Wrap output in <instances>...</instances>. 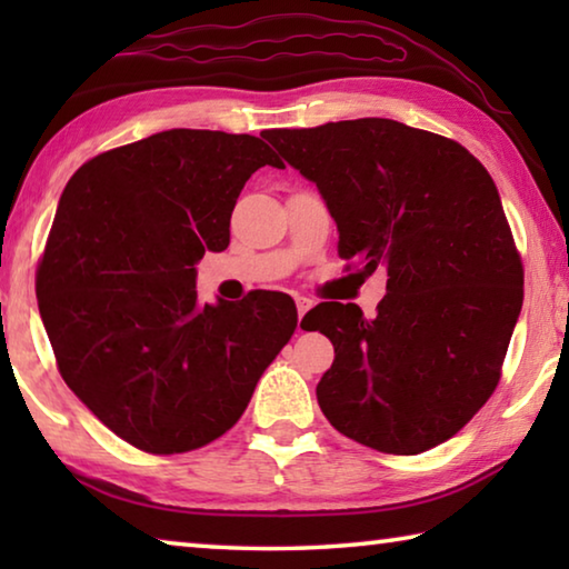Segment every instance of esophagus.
<instances>
[{"mask_svg": "<svg viewBox=\"0 0 569 569\" xmlns=\"http://www.w3.org/2000/svg\"><path fill=\"white\" fill-rule=\"evenodd\" d=\"M313 306V301L311 298H306V296H296V308H298V331H301V319H303V313L308 311V308Z\"/></svg>", "mask_w": 569, "mask_h": 569, "instance_id": "obj_1", "label": "esophagus"}]
</instances>
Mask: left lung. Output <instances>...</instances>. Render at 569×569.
Masks as SVG:
<instances>
[{
    "label": "left lung",
    "mask_w": 569,
    "mask_h": 569,
    "mask_svg": "<svg viewBox=\"0 0 569 569\" xmlns=\"http://www.w3.org/2000/svg\"><path fill=\"white\" fill-rule=\"evenodd\" d=\"M263 138L316 182L343 261L389 276L371 319L333 301L303 316L336 353L316 387L326 419L387 455L451 439L497 389L522 311L525 271L495 180L459 142L387 118Z\"/></svg>",
    "instance_id": "obj_1"
}]
</instances>
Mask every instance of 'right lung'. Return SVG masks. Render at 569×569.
<instances>
[{
    "label": "right lung",
    "instance_id": "1",
    "mask_svg": "<svg viewBox=\"0 0 569 569\" xmlns=\"http://www.w3.org/2000/svg\"><path fill=\"white\" fill-rule=\"evenodd\" d=\"M253 134L166 130L92 158L57 206L37 268L40 316L74 397L128 445L180 455L233 427L296 331L291 298L200 303L196 263L230 243L258 168Z\"/></svg>",
    "mask_w": 569,
    "mask_h": 569
}]
</instances>
